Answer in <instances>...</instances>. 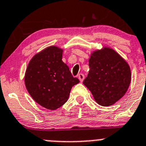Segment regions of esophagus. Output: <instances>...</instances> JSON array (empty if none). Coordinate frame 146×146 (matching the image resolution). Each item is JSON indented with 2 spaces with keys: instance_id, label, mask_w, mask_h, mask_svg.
<instances>
[{
  "instance_id": "34e87169",
  "label": "esophagus",
  "mask_w": 146,
  "mask_h": 146,
  "mask_svg": "<svg viewBox=\"0 0 146 146\" xmlns=\"http://www.w3.org/2000/svg\"><path fill=\"white\" fill-rule=\"evenodd\" d=\"M78 79L80 80V81H81V82H82V81H84L85 76H84V75L82 74V73H80V74L78 75Z\"/></svg>"
}]
</instances>
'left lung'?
<instances>
[{
    "label": "left lung",
    "instance_id": "8db88e82",
    "mask_svg": "<svg viewBox=\"0 0 146 146\" xmlns=\"http://www.w3.org/2000/svg\"><path fill=\"white\" fill-rule=\"evenodd\" d=\"M84 84L99 105L110 106L127 91L131 73L128 64L114 50L105 47L92 53Z\"/></svg>",
    "mask_w": 146,
    "mask_h": 146
}]
</instances>
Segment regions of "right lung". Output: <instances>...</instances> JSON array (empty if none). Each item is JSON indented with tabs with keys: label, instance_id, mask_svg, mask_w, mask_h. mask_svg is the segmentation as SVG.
Listing matches in <instances>:
<instances>
[{
	"label": "right lung",
	"instance_id": "right-lung-1",
	"mask_svg": "<svg viewBox=\"0 0 146 146\" xmlns=\"http://www.w3.org/2000/svg\"><path fill=\"white\" fill-rule=\"evenodd\" d=\"M62 50L54 46L44 49L30 60L25 85L34 100L42 107L57 110L68 99L72 87L79 83L62 60Z\"/></svg>",
	"mask_w": 146,
	"mask_h": 146
}]
</instances>
